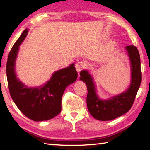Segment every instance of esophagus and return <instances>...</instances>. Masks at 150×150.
Here are the masks:
<instances>
[{
    "instance_id": "1",
    "label": "esophagus",
    "mask_w": 150,
    "mask_h": 150,
    "mask_svg": "<svg viewBox=\"0 0 150 150\" xmlns=\"http://www.w3.org/2000/svg\"><path fill=\"white\" fill-rule=\"evenodd\" d=\"M86 66V63L84 62H79L75 65L76 70L78 73H79L81 70H83Z\"/></svg>"
}]
</instances>
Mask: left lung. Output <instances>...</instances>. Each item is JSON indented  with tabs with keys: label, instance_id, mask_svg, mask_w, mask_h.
Listing matches in <instances>:
<instances>
[{
	"label": "left lung",
	"instance_id": "1",
	"mask_svg": "<svg viewBox=\"0 0 150 150\" xmlns=\"http://www.w3.org/2000/svg\"><path fill=\"white\" fill-rule=\"evenodd\" d=\"M131 63V83L129 88L124 93L107 100H102L96 93L93 77L87 70L80 73L79 79L87 87V105L91 115L96 120H111L123 115L130 110L135 100L142 81L141 63L139 52L134 45L126 47Z\"/></svg>",
	"mask_w": 150,
	"mask_h": 150
}]
</instances>
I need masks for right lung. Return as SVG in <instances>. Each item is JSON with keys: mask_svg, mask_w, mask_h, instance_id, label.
<instances>
[{"mask_svg": "<svg viewBox=\"0 0 150 150\" xmlns=\"http://www.w3.org/2000/svg\"><path fill=\"white\" fill-rule=\"evenodd\" d=\"M28 32L26 29L12 46L6 63V77L10 94L17 107L34 121L47 120L62 110V98L65 88L77 79L75 64L55 71L44 85L29 88L16 77L15 62L19 46Z\"/></svg>", "mask_w": 150, "mask_h": 150, "instance_id": "1", "label": "right lung"}]
</instances>
